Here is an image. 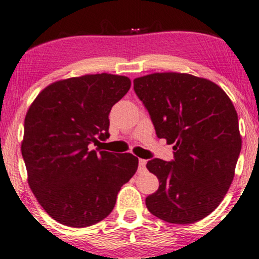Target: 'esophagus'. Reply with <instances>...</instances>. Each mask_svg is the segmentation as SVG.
I'll return each mask as SVG.
<instances>
[{"label": "esophagus", "mask_w": 259, "mask_h": 259, "mask_svg": "<svg viewBox=\"0 0 259 259\" xmlns=\"http://www.w3.org/2000/svg\"><path fill=\"white\" fill-rule=\"evenodd\" d=\"M145 165H146V160L145 159H139V169L144 170V169H145Z\"/></svg>", "instance_id": "34e87169"}]
</instances>
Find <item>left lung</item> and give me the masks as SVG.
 <instances>
[{
  "label": "left lung",
  "instance_id": "left-lung-1",
  "mask_svg": "<svg viewBox=\"0 0 259 259\" xmlns=\"http://www.w3.org/2000/svg\"><path fill=\"white\" fill-rule=\"evenodd\" d=\"M156 134L174 144V160L146 167L159 188L146 197L150 213L170 224H193L224 200L241 150L238 115L219 85L189 73L156 72L133 80Z\"/></svg>",
  "mask_w": 259,
  "mask_h": 259
}]
</instances>
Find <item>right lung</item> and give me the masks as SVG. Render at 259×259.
I'll return each instance as SVG.
<instances>
[{
	"label": "right lung",
	"instance_id": "1",
	"mask_svg": "<svg viewBox=\"0 0 259 259\" xmlns=\"http://www.w3.org/2000/svg\"><path fill=\"white\" fill-rule=\"evenodd\" d=\"M130 88L128 77L110 73L57 80L26 114L21 152L28 184L46 213L65 226L88 227L108 217L136 174L133 154L89 149L108 139L110 109Z\"/></svg>",
	"mask_w": 259,
	"mask_h": 259
}]
</instances>
